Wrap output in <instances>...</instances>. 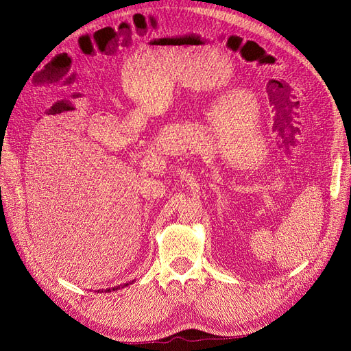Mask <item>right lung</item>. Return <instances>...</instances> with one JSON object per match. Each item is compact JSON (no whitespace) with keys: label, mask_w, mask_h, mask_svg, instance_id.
<instances>
[{"label":"right lung","mask_w":351,"mask_h":351,"mask_svg":"<svg viewBox=\"0 0 351 351\" xmlns=\"http://www.w3.org/2000/svg\"><path fill=\"white\" fill-rule=\"evenodd\" d=\"M129 284H133V281H130V282H125L124 285H119V287H112V289H107V290H98V293H111V291H117V290H120V289H123V287H127Z\"/></svg>","instance_id":"add662e5"}]
</instances>
